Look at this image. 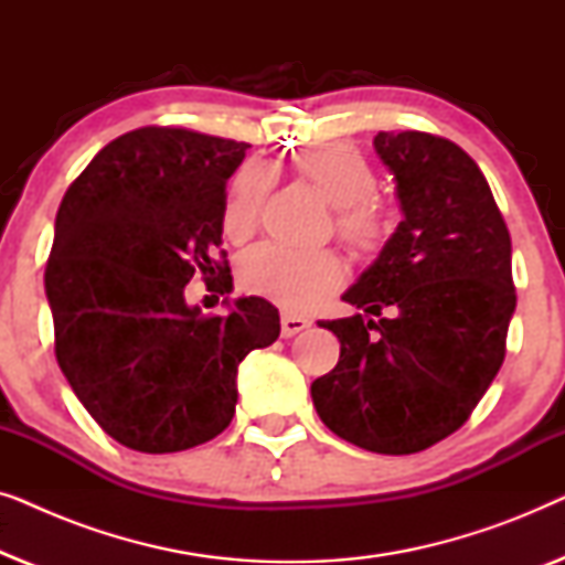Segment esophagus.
<instances>
[{
	"label": "esophagus",
	"mask_w": 565,
	"mask_h": 565,
	"mask_svg": "<svg viewBox=\"0 0 565 565\" xmlns=\"http://www.w3.org/2000/svg\"><path fill=\"white\" fill-rule=\"evenodd\" d=\"M282 337H292L298 331H303L311 327V321L303 319V316H292V313H282Z\"/></svg>",
	"instance_id": "34e87169"
}]
</instances>
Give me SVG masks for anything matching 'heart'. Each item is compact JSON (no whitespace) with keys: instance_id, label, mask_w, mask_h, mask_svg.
Listing matches in <instances>:
<instances>
[{"instance_id":"obj_1","label":"heart","mask_w":565,"mask_h":565,"mask_svg":"<svg viewBox=\"0 0 565 565\" xmlns=\"http://www.w3.org/2000/svg\"><path fill=\"white\" fill-rule=\"evenodd\" d=\"M296 172L334 205V226L354 254H373L388 234L385 215L375 205V174L358 151L344 143L311 149L296 159ZM273 184L265 164H244L228 184L223 203V231L234 242H244L257 228L262 205ZM238 280L244 290L262 296L288 311H306L339 288L344 267L337 254L292 252L277 244H262L238 262Z\"/></svg>"}]
</instances>
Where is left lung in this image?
I'll use <instances>...</instances> for the list:
<instances>
[{
    "mask_svg": "<svg viewBox=\"0 0 565 565\" xmlns=\"http://www.w3.org/2000/svg\"><path fill=\"white\" fill-rule=\"evenodd\" d=\"M373 146L404 221L344 290L360 313L319 321L339 339V362L311 398L337 437L412 455L460 429L504 362L512 238L460 146L416 130L377 134Z\"/></svg>",
    "mask_w": 565,
    "mask_h": 565,
    "instance_id": "8db88e82",
    "label": "left lung"
}]
</instances>
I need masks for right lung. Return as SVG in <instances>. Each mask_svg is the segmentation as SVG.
I'll return each instance as SVG.
<instances>
[{"instance_id":"1","label":"right lung","mask_w":565,"mask_h":565,"mask_svg":"<svg viewBox=\"0 0 565 565\" xmlns=\"http://www.w3.org/2000/svg\"><path fill=\"white\" fill-rule=\"evenodd\" d=\"M249 146L182 128L115 138L66 190L45 267L61 373L99 427L138 452H180L218 437L236 412L238 365L280 337L269 300H223L203 316L192 275H231L226 182ZM223 292V290H221Z\"/></svg>"}]
</instances>
